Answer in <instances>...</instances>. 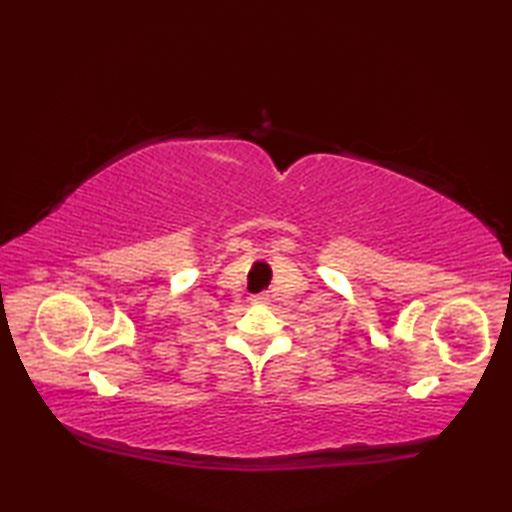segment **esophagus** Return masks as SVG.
Segmentation results:
<instances>
[{"label":"esophagus","mask_w":512,"mask_h":512,"mask_svg":"<svg viewBox=\"0 0 512 512\" xmlns=\"http://www.w3.org/2000/svg\"><path fill=\"white\" fill-rule=\"evenodd\" d=\"M253 303H257V306H268V303H270V297H268V295H259V297H255V299H253Z\"/></svg>","instance_id":"1"}]
</instances>
